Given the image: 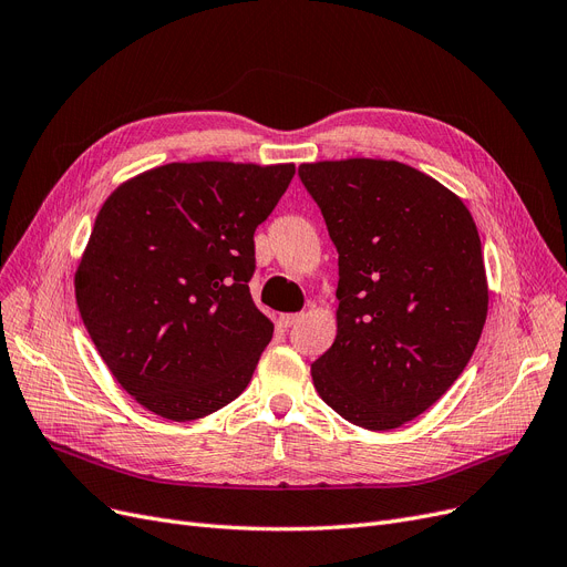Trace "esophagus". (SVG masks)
Returning <instances> with one entry per match:
<instances>
[{
    "label": "esophagus",
    "instance_id": "34e87169",
    "mask_svg": "<svg viewBox=\"0 0 567 567\" xmlns=\"http://www.w3.org/2000/svg\"><path fill=\"white\" fill-rule=\"evenodd\" d=\"M300 319H302L300 313H281L279 316V326L281 328H290V326H296Z\"/></svg>",
    "mask_w": 567,
    "mask_h": 567
}]
</instances>
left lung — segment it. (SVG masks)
Instances as JSON below:
<instances>
[{
  "instance_id": "1",
  "label": "left lung",
  "mask_w": 567,
  "mask_h": 567,
  "mask_svg": "<svg viewBox=\"0 0 567 567\" xmlns=\"http://www.w3.org/2000/svg\"><path fill=\"white\" fill-rule=\"evenodd\" d=\"M339 254L337 337L311 365L353 425L393 430L430 410L477 347L488 281L463 199L381 157L300 165Z\"/></svg>"
}]
</instances>
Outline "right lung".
<instances>
[{
  "mask_svg": "<svg viewBox=\"0 0 567 567\" xmlns=\"http://www.w3.org/2000/svg\"><path fill=\"white\" fill-rule=\"evenodd\" d=\"M296 165L169 163L102 205L74 275L83 326L123 391L169 421L233 402L275 323L254 305V233Z\"/></svg>",
  "mask_w": 567,
  "mask_h": 567,
  "instance_id": "right-lung-1",
  "label": "right lung"
}]
</instances>
